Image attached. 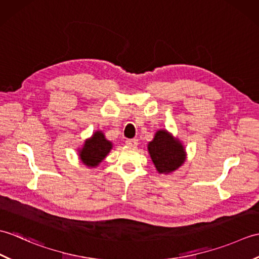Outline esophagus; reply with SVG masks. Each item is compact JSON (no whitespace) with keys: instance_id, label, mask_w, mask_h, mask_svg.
Returning a JSON list of instances; mask_svg holds the SVG:
<instances>
[{"instance_id":"esophagus-1","label":"esophagus","mask_w":259,"mask_h":259,"mask_svg":"<svg viewBox=\"0 0 259 259\" xmlns=\"http://www.w3.org/2000/svg\"><path fill=\"white\" fill-rule=\"evenodd\" d=\"M125 145L130 148H136L138 146V140L137 139H128L125 141Z\"/></svg>"}]
</instances>
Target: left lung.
I'll list each match as a JSON object with an SVG mask.
<instances>
[{"label": "left lung", "instance_id": "1", "mask_svg": "<svg viewBox=\"0 0 259 259\" xmlns=\"http://www.w3.org/2000/svg\"><path fill=\"white\" fill-rule=\"evenodd\" d=\"M148 151L159 174H170L186 160V151L178 138L167 130H158L155 138L148 144Z\"/></svg>", "mask_w": 259, "mask_h": 259}]
</instances>
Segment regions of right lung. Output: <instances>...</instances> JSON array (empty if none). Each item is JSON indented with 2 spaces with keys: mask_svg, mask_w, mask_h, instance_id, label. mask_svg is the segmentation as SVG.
<instances>
[{
  "mask_svg": "<svg viewBox=\"0 0 259 259\" xmlns=\"http://www.w3.org/2000/svg\"><path fill=\"white\" fill-rule=\"evenodd\" d=\"M111 149L112 142L106 139L102 131H96L91 138L84 141L83 147L79 149V157L85 166L97 167Z\"/></svg>",
  "mask_w": 259,
  "mask_h": 259,
  "instance_id": "1",
  "label": "right lung"
}]
</instances>
